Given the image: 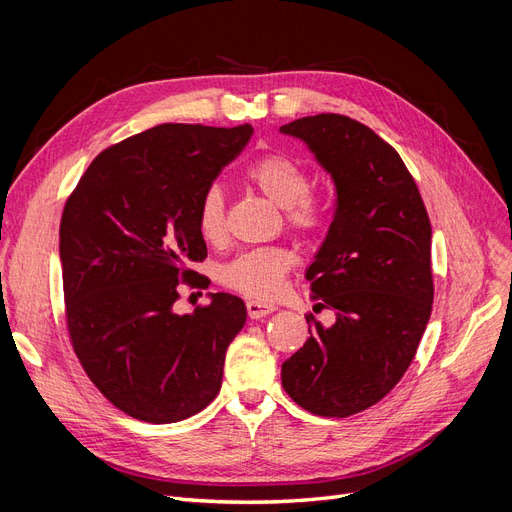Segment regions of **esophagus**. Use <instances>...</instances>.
I'll return each instance as SVG.
<instances>
[{"instance_id": "obj_1", "label": "esophagus", "mask_w": 512, "mask_h": 512, "mask_svg": "<svg viewBox=\"0 0 512 512\" xmlns=\"http://www.w3.org/2000/svg\"><path fill=\"white\" fill-rule=\"evenodd\" d=\"M247 316H250L252 320H258L262 316H269L275 312V305L271 303H262V301H247Z\"/></svg>"}]
</instances>
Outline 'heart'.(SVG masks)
<instances>
[{
  "instance_id": "obj_1",
  "label": "heart",
  "mask_w": 512,
  "mask_h": 512,
  "mask_svg": "<svg viewBox=\"0 0 512 512\" xmlns=\"http://www.w3.org/2000/svg\"><path fill=\"white\" fill-rule=\"evenodd\" d=\"M245 179L265 194L271 203L284 209L290 230L303 237L316 235L324 224V207L309 192L312 179L307 170L284 153H267L245 170ZM196 222L200 237L220 243L226 237V200L220 185H209L198 200ZM294 256L282 245L254 247L224 262L218 280L250 299H271L280 290L284 275L290 271Z\"/></svg>"
}]
</instances>
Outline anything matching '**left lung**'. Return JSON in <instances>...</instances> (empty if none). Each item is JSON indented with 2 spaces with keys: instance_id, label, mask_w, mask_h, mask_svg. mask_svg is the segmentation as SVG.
I'll list each match as a JSON object with an SVG mask.
<instances>
[{
  "instance_id": "8db88e82",
  "label": "left lung",
  "mask_w": 512,
  "mask_h": 512,
  "mask_svg": "<svg viewBox=\"0 0 512 512\" xmlns=\"http://www.w3.org/2000/svg\"><path fill=\"white\" fill-rule=\"evenodd\" d=\"M301 138L335 183L337 207L305 277L314 316L307 342L282 365L284 391L318 416L363 412L410 367L433 303L431 224L399 153L346 115L301 117L280 128Z\"/></svg>"
}]
</instances>
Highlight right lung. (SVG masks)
Here are the masks:
<instances>
[{
    "instance_id": "obj_1",
    "label": "right lung",
    "mask_w": 512,
    "mask_h": 512,
    "mask_svg": "<svg viewBox=\"0 0 512 512\" xmlns=\"http://www.w3.org/2000/svg\"><path fill=\"white\" fill-rule=\"evenodd\" d=\"M254 134L162 123L104 149L70 194L59 226L66 322L89 380L145 423H177L220 393L245 303L228 292L177 314L179 284L207 258L196 209Z\"/></svg>"
}]
</instances>
